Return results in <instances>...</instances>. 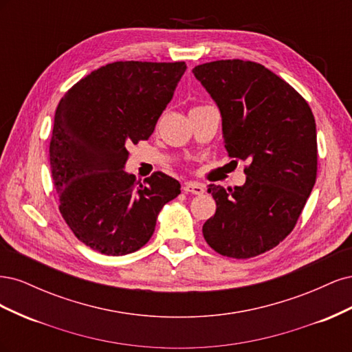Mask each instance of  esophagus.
<instances>
[{
	"label": "esophagus",
	"mask_w": 352,
	"mask_h": 352,
	"mask_svg": "<svg viewBox=\"0 0 352 352\" xmlns=\"http://www.w3.org/2000/svg\"><path fill=\"white\" fill-rule=\"evenodd\" d=\"M184 190L186 194H195V195H201L204 194V186L199 184H194V182H188L184 185Z\"/></svg>",
	"instance_id": "1"
}]
</instances>
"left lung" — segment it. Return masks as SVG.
Returning <instances> with one entry per match:
<instances>
[{
  "label": "left lung",
  "mask_w": 352,
  "mask_h": 352,
  "mask_svg": "<svg viewBox=\"0 0 352 352\" xmlns=\"http://www.w3.org/2000/svg\"><path fill=\"white\" fill-rule=\"evenodd\" d=\"M217 104L223 144L247 162L242 186L208 185L216 214L202 235L216 252L251 258L292 232L317 175V133L307 101L258 63L219 60L192 69Z\"/></svg>",
  "instance_id": "8db88e82"
}]
</instances>
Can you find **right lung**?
Segmentation results:
<instances>
[{"instance_id": "right-lung-1", "label": "right lung", "mask_w": 352, "mask_h": 352, "mask_svg": "<svg viewBox=\"0 0 352 352\" xmlns=\"http://www.w3.org/2000/svg\"><path fill=\"white\" fill-rule=\"evenodd\" d=\"M186 65L116 61L94 70L61 98L50 144L60 212L87 247L126 255L153 236L180 184L155 172L140 184L124 170L127 146L148 140Z\"/></svg>"}]
</instances>
